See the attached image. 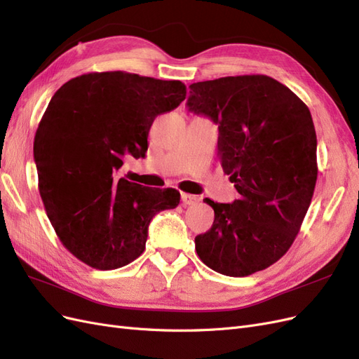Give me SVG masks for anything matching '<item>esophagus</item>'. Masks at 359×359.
Masks as SVG:
<instances>
[{"mask_svg": "<svg viewBox=\"0 0 359 359\" xmlns=\"http://www.w3.org/2000/svg\"><path fill=\"white\" fill-rule=\"evenodd\" d=\"M181 201L184 206H190L194 205L196 202L201 201L199 196H194V194H189V193H181Z\"/></svg>", "mask_w": 359, "mask_h": 359, "instance_id": "esophagus-1", "label": "esophagus"}]
</instances>
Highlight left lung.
Wrapping results in <instances>:
<instances>
[{
  "label": "left lung",
  "instance_id": "8db88e82",
  "mask_svg": "<svg viewBox=\"0 0 359 359\" xmlns=\"http://www.w3.org/2000/svg\"><path fill=\"white\" fill-rule=\"evenodd\" d=\"M189 109L219 124V158L240 199L219 203L211 229L194 238L202 262L245 277L286 255L318 180L316 132L307 104L265 74L190 85Z\"/></svg>",
  "mask_w": 359,
  "mask_h": 359
}]
</instances>
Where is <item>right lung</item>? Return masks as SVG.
Wrapping results in <instances>:
<instances>
[{"instance_id":"add662e5","label":"right lung","mask_w":359,"mask_h":359,"mask_svg":"<svg viewBox=\"0 0 359 359\" xmlns=\"http://www.w3.org/2000/svg\"><path fill=\"white\" fill-rule=\"evenodd\" d=\"M181 81L94 72L53 94L34 137L39 191L60 241L83 264L116 269L144 253L148 224L175 208L180 191L118 178L144 157L157 115L186 99Z\"/></svg>"}]
</instances>
